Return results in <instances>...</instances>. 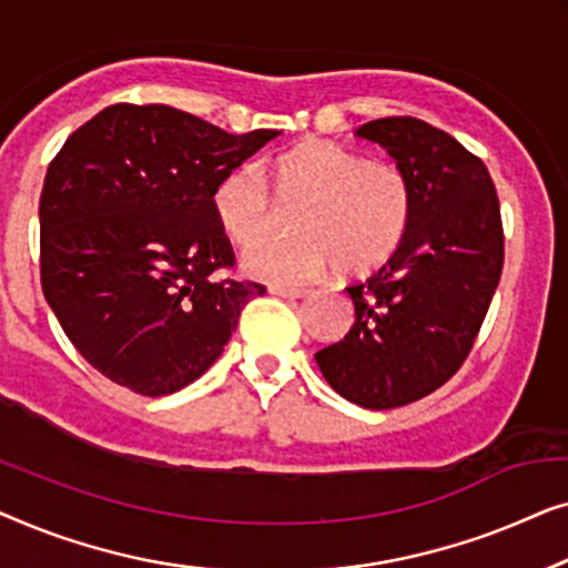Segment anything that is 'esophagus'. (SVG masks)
<instances>
[{
	"label": "esophagus",
	"instance_id": "obj_1",
	"mask_svg": "<svg viewBox=\"0 0 568 568\" xmlns=\"http://www.w3.org/2000/svg\"><path fill=\"white\" fill-rule=\"evenodd\" d=\"M270 293H273V295H283V298H303V295H308V287H298V285H270Z\"/></svg>",
	"mask_w": 568,
	"mask_h": 568
}]
</instances>
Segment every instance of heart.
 <instances>
[{
	"label": "heart",
	"mask_w": 568,
	"mask_h": 568,
	"mask_svg": "<svg viewBox=\"0 0 568 568\" xmlns=\"http://www.w3.org/2000/svg\"><path fill=\"white\" fill-rule=\"evenodd\" d=\"M270 181L284 202L302 201L293 237L261 240L272 222ZM213 215L234 244H250L242 267L267 283L318 277L334 262L345 275H365L394 257L409 231L414 190L406 172L386 159L306 139L277 151L262 166H236L213 190Z\"/></svg>",
	"instance_id": "heart-1"
}]
</instances>
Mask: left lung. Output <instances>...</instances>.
Returning <instances> with one entry per match:
<instances>
[{"label":"left lung","mask_w":568,"mask_h":568,"mask_svg":"<svg viewBox=\"0 0 568 568\" xmlns=\"http://www.w3.org/2000/svg\"><path fill=\"white\" fill-rule=\"evenodd\" d=\"M406 172L414 213L394 257L347 287L355 324L318 349L329 386L363 409L433 394L466 361L505 265L499 197L481 159L419 118H381L355 131Z\"/></svg>","instance_id":"obj_1"}]
</instances>
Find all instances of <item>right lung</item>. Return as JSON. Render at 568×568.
<instances>
[{
	"label": "right lung",
	"mask_w": 568,
	"mask_h": 568,
	"mask_svg": "<svg viewBox=\"0 0 568 568\" xmlns=\"http://www.w3.org/2000/svg\"><path fill=\"white\" fill-rule=\"evenodd\" d=\"M277 131L226 133L170 105H110L48 164L41 285L79 355L141 396L215 363L260 283H239L213 190Z\"/></svg>",
	"instance_id": "obj_1"
}]
</instances>
